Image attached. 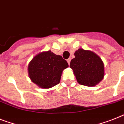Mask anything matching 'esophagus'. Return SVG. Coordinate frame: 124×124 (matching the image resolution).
Wrapping results in <instances>:
<instances>
[{
	"label": "esophagus",
	"instance_id": "34e87169",
	"mask_svg": "<svg viewBox=\"0 0 124 124\" xmlns=\"http://www.w3.org/2000/svg\"><path fill=\"white\" fill-rule=\"evenodd\" d=\"M70 61H71V59H70V58H68V60H67V62H68V64H70Z\"/></svg>",
	"mask_w": 124,
	"mask_h": 124
}]
</instances>
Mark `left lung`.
<instances>
[{
  "instance_id": "8db88e82",
  "label": "left lung",
  "mask_w": 124,
  "mask_h": 124,
  "mask_svg": "<svg viewBox=\"0 0 124 124\" xmlns=\"http://www.w3.org/2000/svg\"><path fill=\"white\" fill-rule=\"evenodd\" d=\"M70 62L78 84L88 87L96 85L103 80L105 68L103 61L93 51L78 49Z\"/></svg>"
}]
</instances>
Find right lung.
<instances>
[{"label":"right lung","instance_id":"right-lung-1","mask_svg":"<svg viewBox=\"0 0 124 124\" xmlns=\"http://www.w3.org/2000/svg\"><path fill=\"white\" fill-rule=\"evenodd\" d=\"M68 64L62 56L51 51L42 52L29 63L28 71L30 78L42 89H49L58 84L62 72Z\"/></svg>","mask_w":124,"mask_h":124}]
</instances>
